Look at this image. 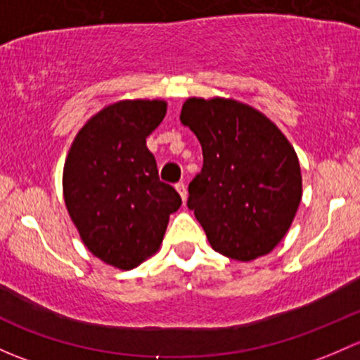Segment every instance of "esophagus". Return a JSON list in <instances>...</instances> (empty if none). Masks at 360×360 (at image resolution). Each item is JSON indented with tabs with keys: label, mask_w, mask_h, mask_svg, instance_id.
Segmentation results:
<instances>
[{
	"label": "esophagus",
	"mask_w": 360,
	"mask_h": 360,
	"mask_svg": "<svg viewBox=\"0 0 360 360\" xmlns=\"http://www.w3.org/2000/svg\"><path fill=\"white\" fill-rule=\"evenodd\" d=\"M175 187H176V191H179V194L181 195V199H184V201H185V199H187V185H185L184 181H179V184H176Z\"/></svg>",
	"instance_id": "34e87169"
}]
</instances>
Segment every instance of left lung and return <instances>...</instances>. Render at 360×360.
Wrapping results in <instances>:
<instances>
[{"mask_svg": "<svg viewBox=\"0 0 360 360\" xmlns=\"http://www.w3.org/2000/svg\"><path fill=\"white\" fill-rule=\"evenodd\" d=\"M180 121L202 147V168L188 184L187 206L211 248L239 262L270 253L302 199L291 143L269 117L236 100L188 98Z\"/></svg>", "mask_w": 360, "mask_h": 360, "instance_id": "obj_1", "label": "left lung"}]
</instances>
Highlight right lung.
<instances>
[{"instance_id":"add662e5","label":"right lung","mask_w":360,"mask_h":360,"mask_svg":"<svg viewBox=\"0 0 360 360\" xmlns=\"http://www.w3.org/2000/svg\"><path fill=\"white\" fill-rule=\"evenodd\" d=\"M166 116L162 100H124L81 128L64 166V199L88 250L129 270L153 257L179 192L159 180L146 139Z\"/></svg>"}]
</instances>
